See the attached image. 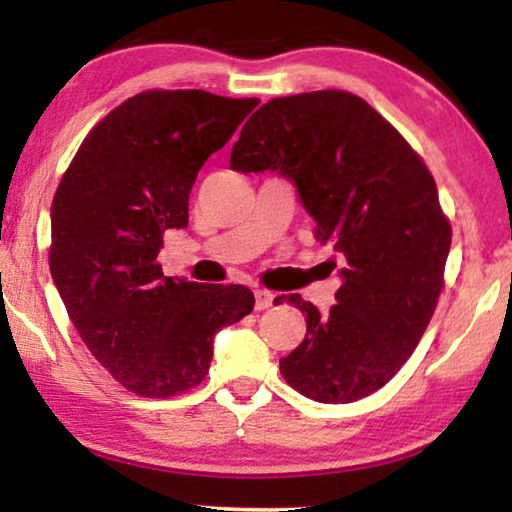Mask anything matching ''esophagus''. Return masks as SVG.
I'll list each match as a JSON object with an SVG mask.
<instances>
[{
	"label": "esophagus",
	"mask_w": 512,
	"mask_h": 512,
	"mask_svg": "<svg viewBox=\"0 0 512 512\" xmlns=\"http://www.w3.org/2000/svg\"><path fill=\"white\" fill-rule=\"evenodd\" d=\"M273 299H276V294H273V292L255 290V308H257V311H264V308H269L273 304Z\"/></svg>",
	"instance_id": "obj_1"
}]
</instances>
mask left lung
<instances>
[{
  "mask_svg": "<svg viewBox=\"0 0 512 512\" xmlns=\"http://www.w3.org/2000/svg\"><path fill=\"white\" fill-rule=\"evenodd\" d=\"M229 164L290 178L315 239L343 257L329 313L285 297L306 313V338L280 359L287 385L320 403L369 397L413 355L445 283L452 229L427 164L343 90L266 102L243 125Z\"/></svg>",
  "mask_w": 512,
  "mask_h": 512,
  "instance_id": "left-lung-1",
  "label": "left lung"
}]
</instances>
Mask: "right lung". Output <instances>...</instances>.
Masks as SVG:
<instances>
[{
    "label": "right lung",
    "instance_id": "obj_1",
    "mask_svg": "<svg viewBox=\"0 0 512 512\" xmlns=\"http://www.w3.org/2000/svg\"><path fill=\"white\" fill-rule=\"evenodd\" d=\"M259 99L146 90L97 122L50 208L48 264L92 357L125 390L167 399L197 387L213 336L253 311L243 285L169 278L167 229L187 227L199 169Z\"/></svg>",
    "mask_w": 512,
    "mask_h": 512
}]
</instances>
